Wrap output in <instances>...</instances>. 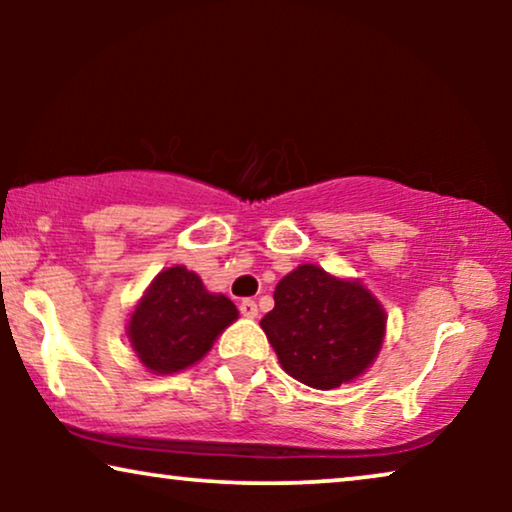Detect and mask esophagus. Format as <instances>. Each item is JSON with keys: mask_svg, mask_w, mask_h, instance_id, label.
Here are the masks:
<instances>
[{"mask_svg": "<svg viewBox=\"0 0 512 512\" xmlns=\"http://www.w3.org/2000/svg\"><path fill=\"white\" fill-rule=\"evenodd\" d=\"M240 312H242L247 319H256V317H258V305H256L251 298H244L242 303H240Z\"/></svg>", "mask_w": 512, "mask_h": 512, "instance_id": "1", "label": "esophagus"}]
</instances>
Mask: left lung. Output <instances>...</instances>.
<instances>
[{"mask_svg": "<svg viewBox=\"0 0 512 512\" xmlns=\"http://www.w3.org/2000/svg\"><path fill=\"white\" fill-rule=\"evenodd\" d=\"M261 328L293 380L335 389L375 361L387 314L361 282L305 263L277 284L275 307L261 319Z\"/></svg>", "mask_w": 512, "mask_h": 512, "instance_id": "left-lung-1", "label": "left lung"}]
</instances>
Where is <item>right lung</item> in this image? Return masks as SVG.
Listing matches in <instances>:
<instances>
[{"mask_svg": "<svg viewBox=\"0 0 512 512\" xmlns=\"http://www.w3.org/2000/svg\"><path fill=\"white\" fill-rule=\"evenodd\" d=\"M237 319L233 300L209 293L184 265L160 272L130 314L128 338L151 373L170 375L198 363Z\"/></svg>", "mask_w": 512, "mask_h": 512, "instance_id": "obj_1", "label": "right lung"}]
</instances>
